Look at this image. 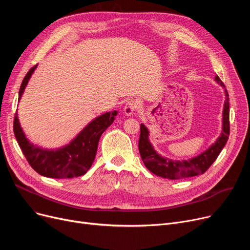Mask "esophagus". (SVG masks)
Returning a JSON list of instances; mask_svg holds the SVG:
<instances>
[{"instance_id":"34e87169","label":"esophagus","mask_w":250,"mask_h":250,"mask_svg":"<svg viewBox=\"0 0 250 250\" xmlns=\"http://www.w3.org/2000/svg\"><path fill=\"white\" fill-rule=\"evenodd\" d=\"M137 110V103L133 100L128 101L124 106V113L126 116H132Z\"/></svg>"}]
</instances>
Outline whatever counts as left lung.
I'll use <instances>...</instances> for the list:
<instances>
[{
    "instance_id": "8db88e82",
    "label": "left lung",
    "mask_w": 250,
    "mask_h": 250,
    "mask_svg": "<svg viewBox=\"0 0 250 250\" xmlns=\"http://www.w3.org/2000/svg\"><path fill=\"white\" fill-rule=\"evenodd\" d=\"M217 83L225 88L224 83L221 81L218 75L215 76ZM226 100L223 109V121H222V132L215 144H212L208 149L199 153L198 156L182 161H173L162 157L160 153L154 150L152 145L148 139L149 131L145 124H140V137L138 141V148L142 162L146 167L154 175L167 178V179H181V178L193 177L204 174L211 164L216 161L221 150L227 144L230 133L229 123V94L225 88Z\"/></svg>"
}]
</instances>
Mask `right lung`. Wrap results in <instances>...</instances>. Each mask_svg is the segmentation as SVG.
I'll return each mask as SVG.
<instances>
[{
    "mask_svg": "<svg viewBox=\"0 0 250 250\" xmlns=\"http://www.w3.org/2000/svg\"><path fill=\"white\" fill-rule=\"evenodd\" d=\"M37 66L32 67L23 79L19 89V101ZM117 114V111L108 112L93 119L68 145L56 149L42 148L31 144L23 132L17 113L14 118V134L34 171L42 176L57 179L73 178L84 175L89 170L96 158L101 135L114 122Z\"/></svg>",
    "mask_w": 250,
    "mask_h": 250,
    "instance_id": "obj_1",
    "label": "right lung"
}]
</instances>
